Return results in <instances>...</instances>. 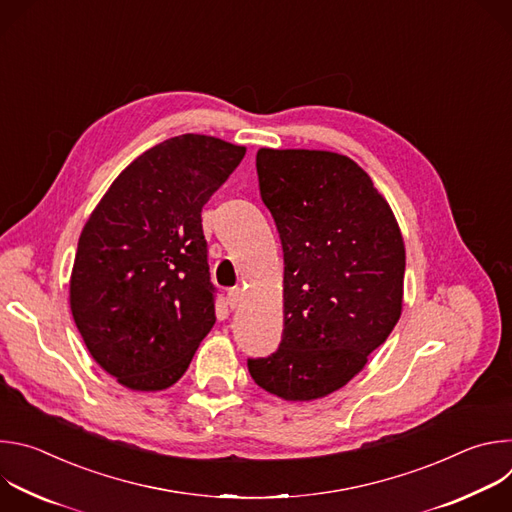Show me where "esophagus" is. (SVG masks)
<instances>
[{"mask_svg": "<svg viewBox=\"0 0 512 512\" xmlns=\"http://www.w3.org/2000/svg\"><path fill=\"white\" fill-rule=\"evenodd\" d=\"M227 302H229V306L235 310V308L243 302V291H241L239 287L229 289V291H227Z\"/></svg>", "mask_w": 512, "mask_h": 512, "instance_id": "obj_1", "label": "esophagus"}]
</instances>
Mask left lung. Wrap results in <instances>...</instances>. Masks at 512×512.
<instances>
[{"label":"left lung","instance_id":"1","mask_svg":"<svg viewBox=\"0 0 512 512\" xmlns=\"http://www.w3.org/2000/svg\"><path fill=\"white\" fill-rule=\"evenodd\" d=\"M259 190L283 249V334L253 381L285 401L356 377L401 318L405 243L371 176L322 150L257 152Z\"/></svg>","mask_w":512,"mask_h":512}]
</instances>
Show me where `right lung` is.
<instances>
[{
  "label": "right lung",
  "mask_w": 512,
  "mask_h": 512,
  "mask_svg": "<svg viewBox=\"0 0 512 512\" xmlns=\"http://www.w3.org/2000/svg\"><path fill=\"white\" fill-rule=\"evenodd\" d=\"M210 135L135 158L83 227L70 312L99 367L131 391H164L216 322L202 206L245 156Z\"/></svg>",
  "instance_id": "add662e5"
}]
</instances>
